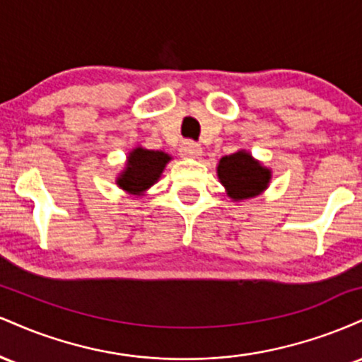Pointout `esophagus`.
I'll list each match as a JSON object with an SVG mask.
<instances>
[{
	"label": "esophagus",
	"mask_w": 362,
	"mask_h": 362,
	"mask_svg": "<svg viewBox=\"0 0 362 362\" xmlns=\"http://www.w3.org/2000/svg\"><path fill=\"white\" fill-rule=\"evenodd\" d=\"M201 153H202L201 144L194 143V141H184V143L180 144V155L182 156L197 158V156H201Z\"/></svg>",
	"instance_id": "esophagus-1"
}]
</instances>
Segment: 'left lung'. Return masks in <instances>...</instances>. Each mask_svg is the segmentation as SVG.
<instances>
[{"label": "left lung", "mask_w": 362, "mask_h": 362, "mask_svg": "<svg viewBox=\"0 0 362 362\" xmlns=\"http://www.w3.org/2000/svg\"><path fill=\"white\" fill-rule=\"evenodd\" d=\"M218 177L226 187L228 195L235 201H242L255 197L267 189L271 170L262 167L248 153L238 151L221 158L218 165Z\"/></svg>", "instance_id": "8db88e82"}]
</instances>
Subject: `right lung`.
Masks as SVG:
<instances>
[{"instance_id": "obj_1", "label": "right lung", "mask_w": 362, "mask_h": 362, "mask_svg": "<svg viewBox=\"0 0 362 362\" xmlns=\"http://www.w3.org/2000/svg\"><path fill=\"white\" fill-rule=\"evenodd\" d=\"M168 161L167 153L136 148L127 158V167L117 178V185L131 194L144 192L160 178Z\"/></svg>"}]
</instances>
